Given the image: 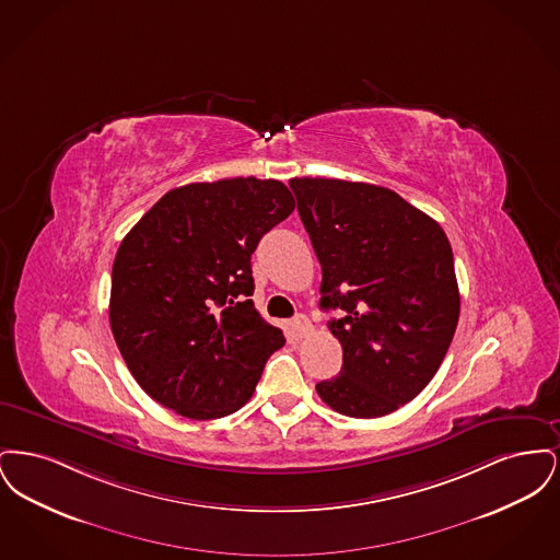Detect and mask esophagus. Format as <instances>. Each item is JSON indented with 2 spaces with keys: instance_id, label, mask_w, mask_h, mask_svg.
Instances as JSON below:
<instances>
[{
  "instance_id": "34e87169",
  "label": "esophagus",
  "mask_w": 560,
  "mask_h": 560,
  "mask_svg": "<svg viewBox=\"0 0 560 560\" xmlns=\"http://www.w3.org/2000/svg\"><path fill=\"white\" fill-rule=\"evenodd\" d=\"M292 327L298 338H304V336H308L313 331V325H311V320H308L306 315H295L292 320Z\"/></svg>"
}]
</instances>
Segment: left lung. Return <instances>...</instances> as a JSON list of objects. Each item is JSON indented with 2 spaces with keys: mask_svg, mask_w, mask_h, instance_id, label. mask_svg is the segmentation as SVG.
I'll return each mask as SVG.
<instances>
[{
  "mask_svg": "<svg viewBox=\"0 0 560 560\" xmlns=\"http://www.w3.org/2000/svg\"><path fill=\"white\" fill-rule=\"evenodd\" d=\"M319 258L323 311L342 370L317 384L331 409L380 418L416 399L441 368L459 319L453 252L436 220L395 190L334 178H292Z\"/></svg>",
  "mask_w": 560,
  "mask_h": 560,
  "instance_id": "obj_1",
  "label": "left lung"
}]
</instances>
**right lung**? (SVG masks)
<instances>
[{
	"instance_id": "add662e5",
	"label": "right lung",
	"mask_w": 560,
	"mask_h": 560,
	"mask_svg": "<svg viewBox=\"0 0 560 560\" xmlns=\"http://www.w3.org/2000/svg\"><path fill=\"white\" fill-rule=\"evenodd\" d=\"M279 180L229 178L165 192L124 237L108 320L140 388L213 420L252 399L283 331L254 308L252 254L293 212Z\"/></svg>"
}]
</instances>
